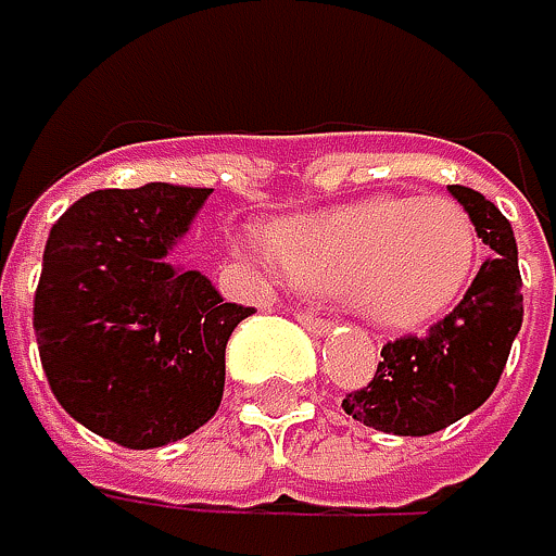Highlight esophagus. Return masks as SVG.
I'll use <instances>...</instances> for the list:
<instances>
[{
    "instance_id": "obj_1",
    "label": "esophagus",
    "mask_w": 556,
    "mask_h": 556,
    "mask_svg": "<svg viewBox=\"0 0 556 556\" xmlns=\"http://www.w3.org/2000/svg\"><path fill=\"white\" fill-rule=\"evenodd\" d=\"M298 320H301L307 330H314V333H327V330H330V320L320 317V314H311V311H298Z\"/></svg>"
}]
</instances>
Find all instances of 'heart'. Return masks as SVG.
I'll return each instance as SVG.
<instances>
[{
	"instance_id": "1",
	"label": "heart",
	"mask_w": 556,
	"mask_h": 556,
	"mask_svg": "<svg viewBox=\"0 0 556 556\" xmlns=\"http://www.w3.org/2000/svg\"><path fill=\"white\" fill-rule=\"evenodd\" d=\"M252 252L301 291H343L374 324L409 327L462 298L478 236L452 199L377 195L255 232Z\"/></svg>"
}]
</instances>
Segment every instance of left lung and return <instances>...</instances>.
<instances>
[{"mask_svg": "<svg viewBox=\"0 0 556 556\" xmlns=\"http://www.w3.org/2000/svg\"><path fill=\"white\" fill-rule=\"evenodd\" d=\"M478 239L492 249L462 301L422 333L387 340L367 387L343 396V413L393 435L439 432L489 400L525 320L518 245L498 205L468 186H448Z\"/></svg>", "mask_w": 556, "mask_h": 556, "instance_id": "obj_1", "label": "left lung"}]
</instances>
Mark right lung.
<instances>
[{
  "label": "right lung",
  "mask_w": 556,
  "mask_h": 556,
  "mask_svg": "<svg viewBox=\"0 0 556 556\" xmlns=\"http://www.w3.org/2000/svg\"><path fill=\"white\" fill-rule=\"evenodd\" d=\"M210 192L98 189L51 226L31 317L41 370L67 416L124 448L186 439L216 416L226 343L255 314L166 258Z\"/></svg>",
  "instance_id": "right-lung-1"
}]
</instances>
